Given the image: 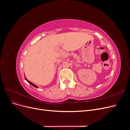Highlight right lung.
<instances>
[{"label":"right lung","instance_id":"1","mask_svg":"<svg viewBox=\"0 0 130 130\" xmlns=\"http://www.w3.org/2000/svg\"><path fill=\"white\" fill-rule=\"evenodd\" d=\"M25 80H26V81H27V82H28V83H29V84H30L31 85H32V86H34V87H36V88H39V87H38V86H36V85H35L34 84H33V83H32V82H31V81H29L28 80H27V78H26L25 77Z\"/></svg>","mask_w":130,"mask_h":130}]
</instances>
